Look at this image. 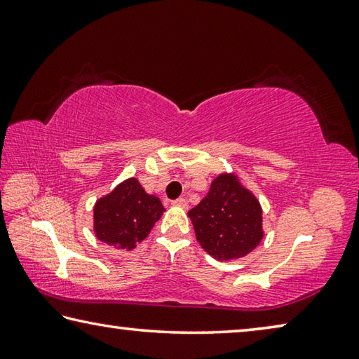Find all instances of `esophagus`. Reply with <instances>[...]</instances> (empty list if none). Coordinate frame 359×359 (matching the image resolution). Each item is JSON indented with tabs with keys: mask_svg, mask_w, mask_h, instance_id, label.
Segmentation results:
<instances>
[{
	"mask_svg": "<svg viewBox=\"0 0 359 359\" xmlns=\"http://www.w3.org/2000/svg\"><path fill=\"white\" fill-rule=\"evenodd\" d=\"M172 204H174V205H179V208H182V209H187V208H188V203H187L185 198L175 199V201H172Z\"/></svg>",
	"mask_w": 359,
	"mask_h": 359,
	"instance_id": "obj_1",
	"label": "esophagus"
}]
</instances>
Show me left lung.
<instances>
[{"mask_svg":"<svg viewBox=\"0 0 359 359\" xmlns=\"http://www.w3.org/2000/svg\"><path fill=\"white\" fill-rule=\"evenodd\" d=\"M188 217L199 244L218 261L244 258L264 238L263 208L236 172L218 174Z\"/></svg>","mask_w":359,"mask_h":359,"instance_id":"1","label":"left lung"}]
</instances>
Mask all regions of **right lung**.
Listing matches in <instances>:
<instances>
[{
	"label": "right lung",
	"mask_w": 359,
	"mask_h": 359,
	"mask_svg": "<svg viewBox=\"0 0 359 359\" xmlns=\"http://www.w3.org/2000/svg\"><path fill=\"white\" fill-rule=\"evenodd\" d=\"M163 212L160 198L145 193L141 182L130 177L95 203V236L107 245L130 252L147 238Z\"/></svg>",
	"instance_id": "right-lung-1"
}]
</instances>
